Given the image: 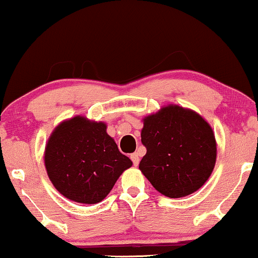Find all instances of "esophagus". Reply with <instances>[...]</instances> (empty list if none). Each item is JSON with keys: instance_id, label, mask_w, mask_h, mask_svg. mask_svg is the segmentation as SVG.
<instances>
[{"instance_id": "1", "label": "esophagus", "mask_w": 258, "mask_h": 258, "mask_svg": "<svg viewBox=\"0 0 258 258\" xmlns=\"http://www.w3.org/2000/svg\"><path fill=\"white\" fill-rule=\"evenodd\" d=\"M131 160H132V162H133V164L134 166H138V164H139V161H140V159H139V155H138V153H133V154H131Z\"/></svg>"}]
</instances>
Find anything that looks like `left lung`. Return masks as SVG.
<instances>
[{
    "instance_id": "1",
    "label": "left lung",
    "mask_w": 258,
    "mask_h": 258,
    "mask_svg": "<svg viewBox=\"0 0 258 258\" xmlns=\"http://www.w3.org/2000/svg\"><path fill=\"white\" fill-rule=\"evenodd\" d=\"M141 142L147 149L139 169L169 198L189 196L205 184L217 160L211 125L194 110L176 104L146 116Z\"/></svg>"
}]
</instances>
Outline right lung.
<instances>
[{"mask_svg":"<svg viewBox=\"0 0 258 258\" xmlns=\"http://www.w3.org/2000/svg\"><path fill=\"white\" fill-rule=\"evenodd\" d=\"M48 178L63 197L75 203H101L132 161L119 152L104 121L75 116L61 121L46 144Z\"/></svg>","mask_w":258,"mask_h":258,"instance_id":"add662e5","label":"right lung"}]
</instances>
